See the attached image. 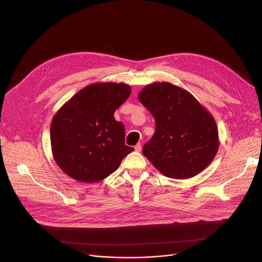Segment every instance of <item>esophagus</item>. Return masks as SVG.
Returning a JSON list of instances; mask_svg holds the SVG:
<instances>
[{"label":"esophagus","instance_id":"obj_1","mask_svg":"<svg viewBox=\"0 0 262 262\" xmlns=\"http://www.w3.org/2000/svg\"><path fill=\"white\" fill-rule=\"evenodd\" d=\"M135 150L137 152H140L142 150V146H141V143H138L136 146H135Z\"/></svg>","mask_w":262,"mask_h":262}]
</instances>
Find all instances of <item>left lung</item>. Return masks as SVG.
<instances>
[{"instance_id":"1","label":"left lung","mask_w":262,"mask_h":262,"mask_svg":"<svg viewBox=\"0 0 262 262\" xmlns=\"http://www.w3.org/2000/svg\"><path fill=\"white\" fill-rule=\"evenodd\" d=\"M139 101L156 119V132L143 155L165 176L191 178L214 159L219 145L215 120L189 91L169 82L146 85Z\"/></svg>"}]
</instances>
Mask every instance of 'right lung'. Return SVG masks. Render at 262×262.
I'll use <instances>...</instances> for the list:
<instances>
[{
    "label": "right lung",
    "mask_w": 262,
    "mask_h": 262,
    "mask_svg": "<svg viewBox=\"0 0 262 262\" xmlns=\"http://www.w3.org/2000/svg\"><path fill=\"white\" fill-rule=\"evenodd\" d=\"M130 92L124 83H93L57 111L51 123L52 154L66 175L80 182L101 181L134 151L124 144V125L114 118Z\"/></svg>",
    "instance_id": "obj_1"
}]
</instances>
